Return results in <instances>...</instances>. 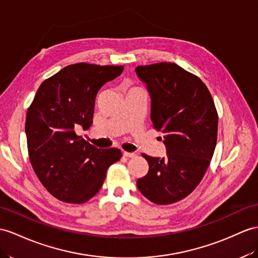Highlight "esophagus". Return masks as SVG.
Segmentation results:
<instances>
[{
    "label": "esophagus",
    "instance_id": "esophagus-1",
    "mask_svg": "<svg viewBox=\"0 0 258 258\" xmlns=\"http://www.w3.org/2000/svg\"><path fill=\"white\" fill-rule=\"evenodd\" d=\"M123 155L125 156V158H130V159H133V158H136L137 156V154L136 153H131V152H123Z\"/></svg>",
    "mask_w": 258,
    "mask_h": 258
}]
</instances>
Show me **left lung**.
I'll use <instances>...</instances> for the list:
<instances>
[{
    "instance_id": "1",
    "label": "left lung",
    "mask_w": 258,
    "mask_h": 258,
    "mask_svg": "<svg viewBox=\"0 0 258 258\" xmlns=\"http://www.w3.org/2000/svg\"><path fill=\"white\" fill-rule=\"evenodd\" d=\"M136 72L151 97V120L164 134L165 158L142 156L147 175L138 189L155 205L186 198L202 181L216 149L218 112L211 94L197 75L171 62L139 66Z\"/></svg>"
}]
</instances>
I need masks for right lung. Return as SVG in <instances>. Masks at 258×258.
Instances as JSON below:
<instances>
[{"label":"right lung","mask_w":258,"mask_h":258,"mask_svg":"<svg viewBox=\"0 0 258 258\" xmlns=\"http://www.w3.org/2000/svg\"><path fill=\"white\" fill-rule=\"evenodd\" d=\"M122 66L75 63L45 80L27 110L25 131L29 160L43 187L68 204H84L99 191L117 148L97 149L75 134L87 130L98 91Z\"/></svg>","instance_id":"1"}]
</instances>
